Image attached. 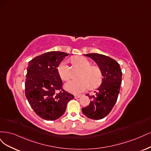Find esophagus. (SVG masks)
<instances>
[{
  "label": "esophagus",
  "mask_w": 151,
  "mask_h": 151,
  "mask_svg": "<svg viewBox=\"0 0 151 151\" xmlns=\"http://www.w3.org/2000/svg\"><path fill=\"white\" fill-rule=\"evenodd\" d=\"M81 96V95H75V99H79L80 98V97Z\"/></svg>",
  "instance_id": "obj_1"
}]
</instances>
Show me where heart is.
Segmentation results:
<instances>
[{
	"label": "heart",
	"instance_id": "b5f03b06",
	"mask_svg": "<svg viewBox=\"0 0 151 151\" xmlns=\"http://www.w3.org/2000/svg\"><path fill=\"white\" fill-rule=\"evenodd\" d=\"M73 61L82 68L83 70L80 75V78L71 80L65 85L67 91L74 94H78L85 91L89 87V85L91 88H95L101 83V71L95 66H91V63L87 58L83 56H75L73 58ZM58 72L62 80L66 81L70 78V69L67 61L61 62L58 67Z\"/></svg>",
	"mask_w": 151,
	"mask_h": 151
}]
</instances>
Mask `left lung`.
<instances>
[{"mask_svg": "<svg viewBox=\"0 0 151 151\" xmlns=\"http://www.w3.org/2000/svg\"><path fill=\"white\" fill-rule=\"evenodd\" d=\"M90 58L97 65L101 72V84L90 96L89 105L82 109V112L87 117L100 120L107 115L115 105L120 89L122 73L120 65L115 60L99 53L84 55Z\"/></svg>", "mask_w": 151, "mask_h": 151, "instance_id": "obj_1", "label": "left lung"}]
</instances>
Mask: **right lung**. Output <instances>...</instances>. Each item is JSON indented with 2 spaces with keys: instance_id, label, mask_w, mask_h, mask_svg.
I'll use <instances>...</instances> for the list:
<instances>
[{
  "instance_id": "1",
  "label": "right lung",
  "mask_w": 151,
  "mask_h": 151,
  "mask_svg": "<svg viewBox=\"0 0 151 151\" xmlns=\"http://www.w3.org/2000/svg\"><path fill=\"white\" fill-rule=\"evenodd\" d=\"M68 55L65 52L50 51L28 63L26 96L35 113L45 120L59 119L65 112L68 101L74 99L73 95L63 90L58 72V66Z\"/></svg>"
}]
</instances>
